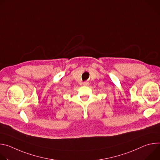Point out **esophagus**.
<instances>
[{"mask_svg":"<svg viewBox=\"0 0 160 160\" xmlns=\"http://www.w3.org/2000/svg\"><path fill=\"white\" fill-rule=\"evenodd\" d=\"M83 85H85V86H88V85H89V82H84L83 83Z\"/></svg>","mask_w":160,"mask_h":160,"instance_id":"34e87169","label":"esophagus"}]
</instances>
